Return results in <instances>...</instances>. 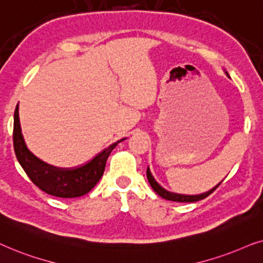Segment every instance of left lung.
<instances>
[{"label":"left lung","mask_w":263,"mask_h":263,"mask_svg":"<svg viewBox=\"0 0 263 263\" xmlns=\"http://www.w3.org/2000/svg\"><path fill=\"white\" fill-rule=\"evenodd\" d=\"M146 178H148V181L150 184V186L153 187V190L156 192L157 195L161 196V197L164 198V199H168V201H173V202H197V201H201V199L208 197L209 195L213 194V191H215V189L219 186L220 184L216 185L215 187H213L212 190H209L207 192H204V194H201V195H179V194H173V192H170V191H166L163 187H161L159 184L156 183V180L154 179V177L152 176V173H150V170L148 168L146 170Z\"/></svg>","instance_id":"8db88e82"}]
</instances>
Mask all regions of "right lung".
Listing matches in <instances>:
<instances>
[{"label":"right lung","instance_id":"add662e5","mask_svg":"<svg viewBox=\"0 0 263 263\" xmlns=\"http://www.w3.org/2000/svg\"><path fill=\"white\" fill-rule=\"evenodd\" d=\"M124 141L120 139L119 142ZM114 143L93 157L90 162L73 170H62L44 163L29 152L24 142L19 121V108L14 113L13 143L20 166L31 181L47 194L61 198H73L87 194L103 176L108 156L118 143Z\"/></svg>","mask_w":263,"mask_h":263}]
</instances>
